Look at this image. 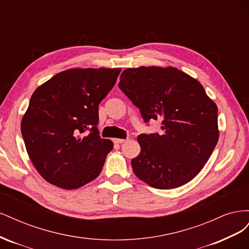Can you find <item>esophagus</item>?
Instances as JSON below:
<instances>
[{"label": "esophagus", "mask_w": 249, "mask_h": 249, "mask_svg": "<svg viewBox=\"0 0 249 249\" xmlns=\"http://www.w3.org/2000/svg\"><path fill=\"white\" fill-rule=\"evenodd\" d=\"M124 141H125L124 139H118V138L114 139V143H116V144H122V143H124Z\"/></svg>", "instance_id": "1"}]
</instances>
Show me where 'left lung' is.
<instances>
[{
	"label": "left lung",
	"mask_w": 249,
	"mask_h": 249,
	"mask_svg": "<svg viewBox=\"0 0 249 249\" xmlns=\"http://www.w3.org/2000/svg\"><path fill=\"white\" fill-rule=\"evenodd\" d=\"M118 87L144 123L162 119L160 134H141L135 175L156 189H175L196 177L219 138L218 109L200 83L176 67L126 69Z\"/></svg>",
	"instance_id": "obj_1"
}]
</instances>
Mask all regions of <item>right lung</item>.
I'll return each instance as SVG.
<instances>
[{"mask_svg":"<svg viewBox=\"0 0 249 249\" xmlns=\"http://www.w3.org/2000/svg\"><path fill=\"white\" fill-rule=\"evenodd\" d=\"M120 71L67 70L33 92L20 130L30 159L50 184L71 190L99 177L113 148L97 130L99 105Z\"/></svg>","mask_w":249,"mask_h":249,"instance_id":"right-lung-1","label":"right lung"}]
</instances>
